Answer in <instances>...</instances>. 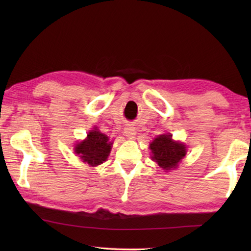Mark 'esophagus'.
<instances>
[{
  "instance_id": "obj_1",
  "label": "esophagus",
  "mask_w": 251,
  "mask_h": 251,
  "mask_svg": "<svg viewBox=\"0 0 251 251\" xmlns=\"http://www.w3.org/2000/svg\"><path fill=\"white\" fill-rule=\"evenodd\" d=\"M124 134L126 137H128L129 139H134L135 136H136V130L134 127H130V126H127L125 127L124 129Z\"/></svg>"
}]
</instances>
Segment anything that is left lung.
Instances as JSON below:
<instances>
[{
	"label": "left lung",
	"mask_w": 251,
	"mask_h": 251,
	"mask_svg": "<svg viewBox=\"0 0 251 251\" xmlns=\"http://www.w3.org/2000/svg\"><path fill=\"white\" fill-rule=\"evenodd\" d=\"M172 137L173 135L170 134L159 135L150 143L152 159L164 170L177 168L186 154L185 145L174 141Z\"/></svg>",
	"instance_id": "1"
}]
</instances>
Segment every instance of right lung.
I'll list each match as a JSON object with an SVG mask.
<instances>
[{
  "label": "right lung",
  "mask_w": 251,
  "mask_h": 251,
  "mask_svg": "<svg viewBox=\"0 0 251 251\" xmlns=\"http://www.w3.org/2000/svg\"><path fill=\"white\" fill-rule=\"evenodd\" d=\"M112 141L109 137L102 134L94 127L93 130L88 132L86 139L76 143L74 147L75 152L83 163H86L92 167H96L106 161L111 152Z\"/></svg>",
  "instance_id": "add662e5"
}]
</instances>
